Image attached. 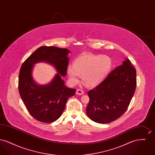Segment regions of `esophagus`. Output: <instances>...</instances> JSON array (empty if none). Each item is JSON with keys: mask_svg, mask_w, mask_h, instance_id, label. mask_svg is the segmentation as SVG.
I'll use <instances>...</instances> for the list:
<instances>
[{"mask_svg": "<svg viewBox=\"0 0 155 155\" xmlns=\"http://www.w3.org/2000/svg\"><path fill=\"white\" fill-rule=\"evenodd\" d=\"M84 94V92L82 89H77V91H76V94L77 95H82Z\"/></svg>", "mask_w": 155, "mask_h": 155, "instance_id": "obj_1", "label": "esophagus"}]
</instances>
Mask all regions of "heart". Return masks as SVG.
<instances>
[{
  "mask_svg": "<svg viewBox=\"0 0 155 155\" xmlns=\"http://www.w3.org/2000/svg\"><path fill=\"white\" fill-rule=\"evenodd\" d=\"M113 61L107 55L83 54L73 62V67L67 68V75L72 84H77L82 77L84 84L88 87H95L102 83L110 73Z\"/></svg>",
  "mask_w": 155,
  "mask_h": 155,
  "instance_id": "heart-1",
  "label": "heart"
}]
</instances>
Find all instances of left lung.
<instances>
[{
  "label": "left lung",
  "mask_w": 155,
  "mask_h": 155,
  "mask_svg": "<svg viewBox=\"0 0 155 155\" xmlns=\"http://www.w3.org/2000/svg\"><path fill=\"white\" fill-rule=\"evenodd\" d=\"M136 85V70L127 59L102 83L88 91L86 111L89 118L101 124L117 120L127 110Z\"/></svg>",
  "instance_id": "obj_1"
}]
</instances>
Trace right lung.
<instances>
[{
	"instance_id": "add662e5",
	"label": "right lung",
	"mask_w": 155,
	"mask_h": 155,
	"mask_svg": "<svg viewBox=\"0 0 155 155\" xmlns=\"http://www.w3.org/2000/svg\"><path fill=\"white\" fill-rule=\"evenodd\" d=\"M69 53L64 48L44 46L22 63L18 78L19 93L29 113L38 121L49 123L57 120L64 110L67 100L76 92L66 87L61 78L66 75ZM42 61L53 65L58 73L48 84L40 86L33 80L31 71L35 64Z\"/></svg>"
}]
</instances>
